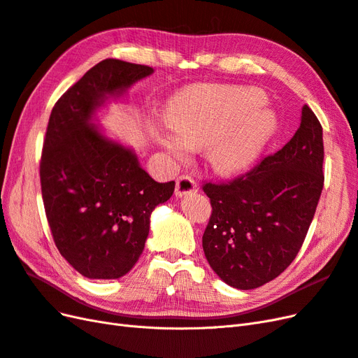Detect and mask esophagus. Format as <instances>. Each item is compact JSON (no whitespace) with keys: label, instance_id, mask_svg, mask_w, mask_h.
Masks as SVG:
<instances>
[{"label":"esophagus","instance_id":"34e87169","mask_svg":"<svg viewBox=\"0 0 358 358\" xmlns=\"http://www.w3.org/2000/svg\"><path fill=\"white\" fill-rule=\"evenodd\" d=\"M197 191H199L197 183L191 176H180L176 180V189H175L176 197L188 196V194H194V192H197Z\"/></svg>","mask_w":358,"mask_h":358}]
</instances>
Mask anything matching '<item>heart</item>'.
I'll return each mask as SVG.
<instances>
[{"instance_id":"1","label":"heart","mask_w":358,"mask_h":358,"mask_svg":"<svg viewBox=\"0 0 358 358\" xmlns=\"http://www.w3.org/2000/svg\"><path fill=\"white\" fill-rule=\"evenodd\" d=\"M262 91L237 86L200 85L179 94L167 109L171 129L155 128V142L178 162L191 149H206L210 169L234 176L252 164L276 128V119L262 107Z\"/></svg>"}]
</instances>
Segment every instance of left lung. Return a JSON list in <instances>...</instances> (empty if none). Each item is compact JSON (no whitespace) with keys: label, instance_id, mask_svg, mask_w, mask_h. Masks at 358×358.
<instances>
[{"label":"left lung","instance_id":"left-lung-1","mask_svg":"<svg viewBox=\"0 0 358 358\" xmlns=\"http://www.w3.org/2000/svg\"><path fill=\"white\" fill-rule=\"evenodd\" d=\"M322 127L309 107L289 142L229 183H206L212 215L203 251L213 272L237 289H254L292 263L324 185Z\"/></svg>","mask_w":358,"mask_h":358}]
</instances>
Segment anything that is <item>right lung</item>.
I'll use <instances>...</instances> for the list:
<instances>
[{
	"mask_svg": "<svg viewBox=\"0 0 358 358\" xmlns=\"http://www.w3.org/2000/svg\"><path fill=\"white\" fill-rule=\"evenodd\" d=\"M152 73L104 59L61 96L49 117L40 162L43 203L58 251L85 278L127 275L145 249L150 213L175 191V182L154 180L131 148L94 122L107 101Z\"/></svg>",
	"mask_w": 358,
	"mask_h": 358,
	"instance_id": "right-lung-1",
	"label": "right lung"
}]
</instances>
